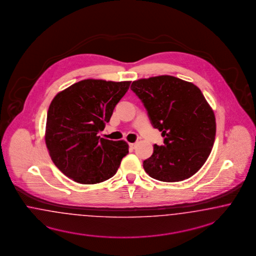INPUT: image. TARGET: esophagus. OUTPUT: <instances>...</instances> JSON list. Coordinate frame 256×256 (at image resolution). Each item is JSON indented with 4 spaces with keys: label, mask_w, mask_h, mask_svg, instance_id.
Wrapping results in <instances>:
<instances>
[{
    "label": "esophagus",
    "mask_w": 256,
    "mask_h": 256,
    "mask_svg": "<svg viewBox=\"0 0 256 256\" xmlns=\"http://www.w3.org/2000/svg\"><path fill=\"white\" fill-rule=\"evenodd\" d=\"M130 146L132 148H134L136 146V143H130Z\"/></svg>",
    "instance_id": "esophagus-1"
}]
</instances>
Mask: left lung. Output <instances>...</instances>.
I'll return each mask as SVG.
<instances>
[{"instance_id":"8db88e82","label":"left lung","mask_w":256,"mask_h":256,"mask_svg":"<svg viewBox=\"0 0 256 256\" xmlns=\"http://www.w3.org/2000/svg\"><path fill=\"white\" fill-rule=\"evenodd\" d=\"M132 90L142 100L164 146L154 144L144 161L146 172L163 182L183 181L196 174L214 143V110L194 84L170 75L133 81Z\"/></svg>"}]
</instances>
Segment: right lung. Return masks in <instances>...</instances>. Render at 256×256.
Here are the masks:
<instances>
[{"label": "right lung", "mask_w": 256, "mask_h": 256, "mask_svg": "<svg viewBox=\"0 0 256 256\" xmlns=\"http://www.w3.org/2000/svg\"><path fill=\"white\" fill-rule=\"evenodd\" d=\"M132 81L86 79L58 92L46 117L44 140L52 162L79 184L112 178L128 154L124 141L100 138Z\"/></svg>", "instance_id": "1"}]
</instances>
